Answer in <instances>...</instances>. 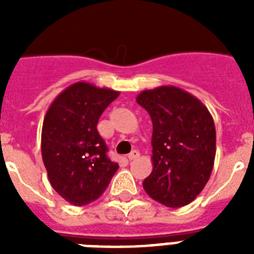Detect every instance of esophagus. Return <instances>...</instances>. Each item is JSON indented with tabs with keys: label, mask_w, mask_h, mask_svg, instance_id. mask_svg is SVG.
<instances>
[{
	"label": "esophagus",
	"mask_w": 254,
	"mask_h": 254,
	"mask_svg": "<svg viewBox=\"0 0 254 254\" xmlns=\"http://www.w3.org/2000/svg\"><path fill=\"white\" fill-rule=\"evenodd\" d=\"M139 157V151L138 150H133L131 153H129L127 154V158L130 159V161H133V159H137Z\"/></svg>",
	"instance_id": "esophagus-1"
}]
</instances>
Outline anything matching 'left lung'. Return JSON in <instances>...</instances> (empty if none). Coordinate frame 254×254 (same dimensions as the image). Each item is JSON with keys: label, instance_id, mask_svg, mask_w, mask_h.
Wrapping results in <instances>:
<instances>
[{"label": "left lung", "instance_id": "obj_1", "mask_svg": "<svg viewBox=\"0 0 254 254\" xmlns=\"http://www.w3.org/2000/svg\"><path fill=\"white\" fill-rule=\"evenodd\" d=\"M153 123V171L143 181L151 199L170 208L190 204L207 185L216 154V130L200 100L173 85L137 96Z\"/></svg>", "mask_w": 254, "mask_h": 254}]
</instances>
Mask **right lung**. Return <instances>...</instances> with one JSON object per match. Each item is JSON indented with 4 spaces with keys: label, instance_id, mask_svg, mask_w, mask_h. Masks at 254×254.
Here are the masks:
<instances>
[{
    "label": "right lung",
    "instance_id": "right-lung-1",
    "mask_svg": "<svg viewBox=\"0 0 254 254\" xmlns=\"http://www.w3.org/2000/svg\"><path fill=\"white\" fill-rule=\"evenodd\" d=\"M120 92L85 81L69 85L47 109L42 127V159L53 189L72 205L99 199L119 165L108 158L97 131L105 108Z\"/></svg>",
    "mask_w": 254,
    "mask_h": 254
}]
</instances>
